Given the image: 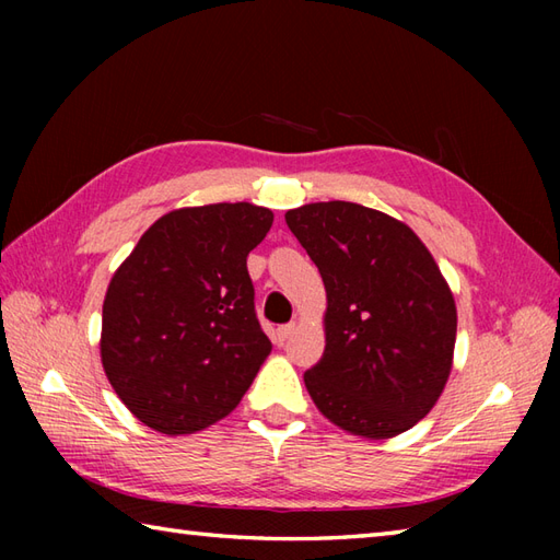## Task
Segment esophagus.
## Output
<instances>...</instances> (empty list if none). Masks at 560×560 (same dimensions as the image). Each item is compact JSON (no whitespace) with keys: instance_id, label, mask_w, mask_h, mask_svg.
Wrapping results in <instances>:
<instances>
[{"instance_id":"esophagus-1","label":"esophagus","mask_w":560,"mask_h":560,"mask_svg":"<svg viewBox=\"0 0 560 560\" xmlns=\"http://www.w3.org/2000/svg\"><path fill=\"white\" fill-rule=\"evenodd\" d=\"M295 335V325H283L277 329V343H287Z\"/></svg>"}]
</instances>
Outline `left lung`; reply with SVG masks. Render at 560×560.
<instances>
[{
	"instance_id": "1",
	"label": "left lung",
	"mask_w": 560,
	"mask_h": 560,
	"mask_svg": "<svg viewBox=\"0 0 560 560\" xmlns=\"http://www.w3.org/2000/svg\"><path fill=\"white\" fill-rule=\"evenodd\" d=\"M327 291L325 353L305 373L315 407L351 435L395 438L435 407L452 371L457 307L407 223L353 201L287 211Z\"/></svg>"
}]
</instances>
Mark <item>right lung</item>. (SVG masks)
<instances>
[{
    "label": "right lung",
    "instance_id": "add662e5",
    "mask_svg": "<svg viewBox=\"0 0 560 560\" xmlns=\"http://www.w3.org/2000/svg\"><path fill=\"white\" fill-rule=\"evenodd\" d=\"M273 213L221 201L165 213L113 273L101 361L117 397L165 435L221 421L271 351L255 313L247 255Z\"/></svg>",
    "mask_w": 560,
    "mask_h": 560
}]
</instances>
